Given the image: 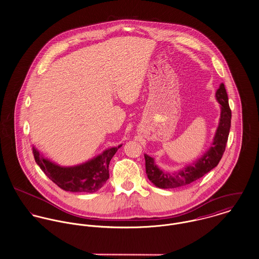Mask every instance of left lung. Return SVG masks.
I'll use <instances>...</instances> for the list:
<instances>
[{
    "mask_svg": "<svg viewBox=\"0 0 259 259\" xmlns=\"http://www.w3.org/2000/svg\"><path fill=\"white\" fill-rule=\"evenodd\" d=\"M216 99L221 105L219 126L216 130L211 147L195 162L183 167L179 171L167 172L161 170L155 163L154 159L145 154L146 174L148 179L157 187L167 189L190 184L218 165L226 149L232 119V111L224 83L220 84V88L216 92Z\"/></svg>",
    "mask_w": 259,
    "mask_h": 259,
    "instance_id": "obj_1",
    "label": "left lung"
}]
</instances>
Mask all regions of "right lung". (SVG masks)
I'll return each instance as SVG.
<instances>
[{
	"label": "right lung",
	"instance_id": "add662e5",
	"mask_svg": "<svg viewBox=\"0 0 259 259\" xmlns=\"http://www.w3.org/2000/svg\"><path fill=\"white\" fill-rule=\"evenodd\" d=\"M121 146L107 149L96 158L74 166H61L45 159L35 147H32V153L42 171L60 188L70 192L93 193L109 179V162Z\"/></svg>",
	"mask_w": 259,
	"mask_h": 259
}]
</instances>
